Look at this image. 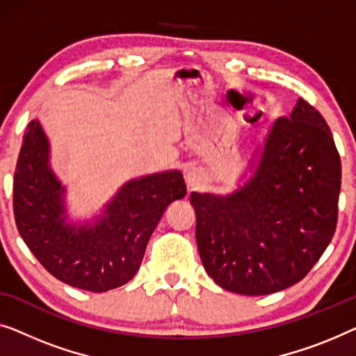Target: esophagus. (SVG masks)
<instances>
[{"mask_svg": "<svg viewBox=\"0 0 356 356\" xmlns=\"http://www.w3.org/2000/svg\"><path fill=\"white\" fill-rule=\"evenodd\" d=\"M200 174L198 172H188L187 174V184L188 187H197V185H200Z\"/></svg>", "mask_w": 356, "mask_h": 356, "instance_id": "1", "label": "esophagus"}]
</instances>
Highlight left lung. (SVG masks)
I'll return each mask as SVG.
<instances>
[{
	"label": "left lung",
	"instance_id": "8db88e82",
	"mask_svg": "<svg viewBox=\"0 0 356 356\" xmlns=\"http://www.w3.org/2000/svg\"><path fill=\"white\" fill-rule=\"evenodd\" d=\"M342 166L321 113L298 98L268 135L253 177L229 197L192 193L197 247L208 276L240 295L297 284L337 227Z\"/></svg>",
	"mask_w": 356,
	"mask_h": 356
}]
</instances>
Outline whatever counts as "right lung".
Instances as JSON below:
<instances>
[{
    "label": "right lung",
    "instance_id": "obj_1",
    "mask_svg": "<svg viewBox=\"0 0 356 356\" xmlns=\"http://www.w3.org/2000/svg\"><path fill=\"white\" fill-rule=\"evenodd\" d=\"M64 188L48 166V140L37 121L27 126L13 185L16 226L49 274L72 287L106 292L137 274L164 209L187 195L182 172L124 185L95 226L66 222Z\"/></svg>",
    "mask_w": 356,
    "mask_h": 356
}]
</instances>
